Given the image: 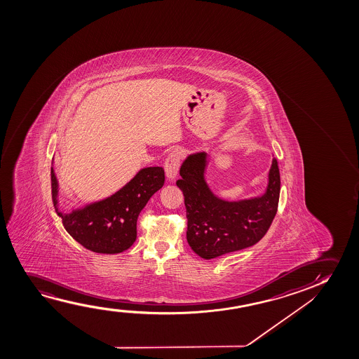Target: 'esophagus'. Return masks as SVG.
I'll use <instances>...</instances> for the list:
<instances>
[{
    "label": "esophagus",
    "instance_id": "esophagus-1",
    "mask_svg": "<svg viewBox=\"0 0 359 359\" xmlns=\"http://www.w3.org/2000/svg\"><path fill=\"white\" fill-rule=\"evenodd\" d=\"M182 157H184V151L180 148H175V149H172V152L169 153V156H168L165 163H164V169H165L168 179H170V180L175 179Z\"/></svg>",
    "mask_w": 359,
    "mask_h": 359
}]
</instances>
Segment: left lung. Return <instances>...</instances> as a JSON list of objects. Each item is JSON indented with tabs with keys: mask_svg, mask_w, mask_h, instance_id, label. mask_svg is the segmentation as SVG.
<instances>
[{
	"mask_svg": "<svg viewBox=\"0 0 359 359\" xmlns=\"http://www.w3.org/2000/svg\"><path fill=\"white\" fill-rule=\"evenodd\" d=\"M207 154H191L184 161L177 185L187 207L189 245L202 259H215L255 245L269 231L280 200V177L273 158L269 185L262 196L224 201L210 190L205 180Z\"/></svg>",
	"mask_w": 359,
	"mask_h": 359,
	"instance_id": "8db88e82",
	"label": "left lung"
}]
</instances>
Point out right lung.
Returning <instances> with one entry per match:
<instances>
[{
    "label": "right lung",
    "instance_id": "add662e5",
    "mask_svg": "<svg viewBox=\"0 0 359 359\" xmlns=\"http://www.w3.org/2000/svg\"><path fill=\"white\" fill-rule=\"evenodd\" d=\"M163 185L162 167L143 168L111 196L65 213L59 210V185L51 168L53 202L65 229L81 245L99 254H118L133 245L137 236L138 215Z\"/></svg>",
    "mask_w": 359,
    "mask_h": 359
}]
</instances>
